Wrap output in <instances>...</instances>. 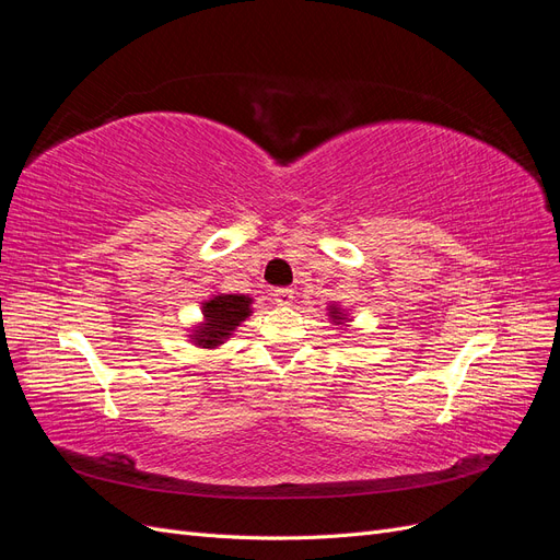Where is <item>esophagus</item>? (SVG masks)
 <instances>
[{"label":"esophagus","instance_id":"esophagus-1","mask_svg":"<svg viewBox=\"0 0 560 560\" xmlns=\"http://www.w3.org/2000/svg\"><path fill=\"white\" fill-rule=\"evenodd\" d=\"M273 299H276L280 308H287V306H292V303H294V292L292 290H278L273 294Z\"/></svg>","mask_w":560,"mask_h":560}]
</instances>
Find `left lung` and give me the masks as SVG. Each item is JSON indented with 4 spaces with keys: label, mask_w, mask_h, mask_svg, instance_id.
I'll return each mask as SVG.
<instances>
[{
    "label": "left lung",
    "mask_w": 560,
    "mask_h": 560,
    "mask_svg": "<svg viewBox=\"0 0 560 560\" xmlns=\"http://www.w3.org/2000/svg\"><path fill=\"white\" fill-rule=\"evenodd\" d=\"M327 315H329V319H331V325H336V327H348V322H352L350 315H348V311L338 306V303H329V306H327Z\"/></svg>",
    "instance_id": "left-lung-1"
}]
</instances>
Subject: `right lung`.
I'll use <instances>...</instances> for the list:
<instances>
[{"mask_svg":"<svg viewBox=\"0 0 560 560\" xmlns=\"http://www.w3.org/2000/svg\"><path fill=\"white\" fill-rule=\"evenodd\" d=\"M252 303L254 299L249 294L214 292L208 301H202V319L186 336L196 348L214 350L224 346L233 331L252 315Z\"/></svg>","mask_w":560,"mask_h":560,"instance_id":"right-lung-1","label":"right lung"}]
</instances>
